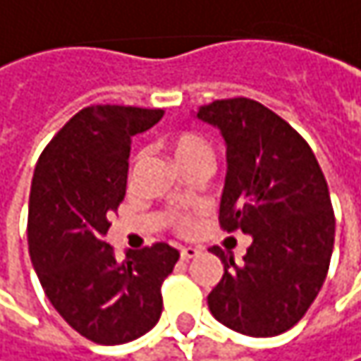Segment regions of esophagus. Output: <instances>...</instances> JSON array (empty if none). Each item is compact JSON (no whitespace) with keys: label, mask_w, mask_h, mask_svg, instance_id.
Here are the masks:
<instances>
[{"label":"esophagus","mask_w":361,"mask_h":361,"mask_svg":"<svg viewBox=\"0 0 361 361\" xmlns=\"http://www.w3.org/2000/svg\"><path fill=\"white\" fill-rule=\"evenodd\" d=\"M199 252H201V250L195 248V246H185V248H180V259H183V261H191V259H195Z\"/></svg>","instance_id":"1"}]
</instances>
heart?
<instances>
[{
	"mask_svg": "<svg viewBox=\"0 0 361 361\" xmlns=\"http://www.w3.org/2000/svg\"><path fill=\"white\" fill-rule=\"evenodd\" d=\"M166 145L168 149H170V154H172V158L180 164V168L185 166V164H189V162H195V160H207V162L212 160V145H209V142L203 135H199L195 131L174 133V135H170L166 140ZM140 162H142V154L137 152L131 158L129 174L135 172V168L140 166ZM174 224H176V228L180 232H189L193 228V221H191L189 216H178V218L174 219Z\"/></svg>",
	"mask_w": 361,
	"mask_h": 361,
	"instance_id": "obj_1",
	"label": "heart"
}]
</instances>
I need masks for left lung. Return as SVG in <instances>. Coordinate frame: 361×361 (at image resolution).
Wrapping results in <instances>:
<instances>
[{
  "mask_svg": "<svg viewBox=\"0 0 361 361\" xmlns=\"http://www.w3.org/2000/svg\"><path fill=\"white\" fill-rule=\"evenodd\" d=\"M197 118L226 142L219 226L252 236L243 263L212 248L224 275L207 296L209 310L243 335H281L319 296L331 263L335 214L324 174L306 140L257 100H216Z\"/></svg>",
  "mask_w": 361,
  "mask_h": 361,
  "instance_id": "8db88e82",
  "label": "left lung"
}]
</instances>
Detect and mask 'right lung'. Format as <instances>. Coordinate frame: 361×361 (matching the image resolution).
I'll return each instance as SVG.
<instances>
[{"label": "right lung", "instance_id": "add662e5", "mask_svg": "<svg viewBox=\"0 0 361 361\" xmlns=\"http://www.w3.org/2000/svg\"><path fill=\"white\" fill-rule=\"evenodd\" d=\"M162 109L86 106L42 149L28 201V252L53 308L82 337L118 345L145 335L162 314V283L178 250L156 243L116 261L104 243L109 216L127 189L131 137Z\"/></svg>", "mask_w": 361, "mask_h": 361}]
</instances>
